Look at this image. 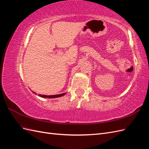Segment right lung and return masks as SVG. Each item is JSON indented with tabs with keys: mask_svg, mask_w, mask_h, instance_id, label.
<instances>
[{
	"mask_svg": "<svg viewBox=\"0 0 149 149\" xmlns=\"http://www.w3.org/2000/svg\"><path fill=\"white\" fill-rule=\"evenodd\" d=\"M33 93H35L34 92H33ZM66 93H63V94H56V95H50V96H47V95H42V94H38V96L42 97H44V98H56V97H61L63 96H64Z\"/></svg>",
	"mask_w": 149,
	"mask_h": 149,
	"instance_id": "add662e5",
	"label": "right lung"
}]
</instances>
